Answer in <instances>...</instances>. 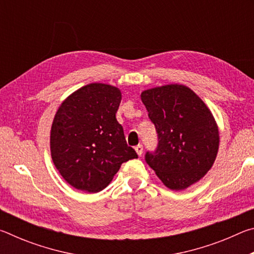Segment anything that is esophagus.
<instances>
[{"label": "esophagus", "instance_id": "1", "mask_svg": "<svg viewBox=\"0 0 254 254\" xmlns=\"http://www.w3.org/2000/svg\"><path fill=\"white\" fill-rule=\"evenodd\" d=\"M135 149V151H136V153H137V156H142V153H143V147L141 144H139V145H136V147L134 148Z\"/></svg>", "mask_w": 254, "mask_h": 254}]
</instances>
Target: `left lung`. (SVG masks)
<instances>
[{
	"label": "left lung",
	"instance_id": "8db88e82",
	"mask_svg": "<svg viewBox=\"0 0 254 254\" xmlns=\"http://www.w3.org/2000/svg\"><path fill=\"white\" fill-rule=\"evenodd\" d=\"M141 100L156 127L158 147L145 161L165 186L182 190L198 182L216 159L220 134L205 103L179 84L142 92Z\"/></svg>",
	"mask_w": 254,
	"mask_h": 254
}]
</instances>
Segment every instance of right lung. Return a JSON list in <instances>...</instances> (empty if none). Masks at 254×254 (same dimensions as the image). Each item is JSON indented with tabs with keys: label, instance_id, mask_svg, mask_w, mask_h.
<instances>
[{
	"label": "right lung",
	"instance_id": "obj_1",
	"mask_svg": "<svg viewBox=\"0 0 254 254\" xmlns=\"http://www.w3.org/2000/svg\"><path fill=\"white\" fill-rule=\"evenodd\" d=\"M121 100L119 88L93 83L77 89L59 106L51 126V158L76 189L101 191L123 162L137 158L115 118Z\"/></svg>",
	"mask_w": 254,
	"mask_h": 254
}]
</instances>
